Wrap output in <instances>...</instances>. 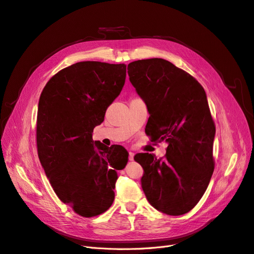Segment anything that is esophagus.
I'll return each mask as SVG.
<instances>
[{
	"label": "esophagus",
	"instance_id": "obj_1",
	"mask_svg": "<svg viewBox=\"0 0 254 254\" xmlns=\"http://www.w3.org/2000/svg\"><path fill=\"white\" fill-rule=\"evenodd\" d=\"M133 158H134V152L130 151L129 152V161H133Z\"/></svg>",
	"mask_w": 254,
	"mask_h": 254
}]
</instances>
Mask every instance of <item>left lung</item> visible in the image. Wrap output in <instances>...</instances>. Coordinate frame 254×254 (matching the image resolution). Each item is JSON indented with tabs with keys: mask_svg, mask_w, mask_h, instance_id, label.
<instances>
[{
	"mask_svg": "<svg viewBox=\"0 0 254 254\" xmlns=\"http://www.w3.org/2000/svg\"><path fill=\"white\" fill-rule=\"evenodd\" d=\"M128 75L150 114L145 133L168 143L165 158L138 153L144 170L141 185L158 210L181 216L204 194L214 170L216 126L201 84L171 62L153 58L128 65Z\"/></svg>",
	"mask_w": 254,
	"mask_h": 254,
	"instance_id": "8db88e82",
	"label": "left lung"
}]
</instances>
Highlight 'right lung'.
Returning a JSON list of instances; mask_svg holds the SVG:
<instances>
[{
    "label": "right lung",
    "instance_id": "add662e5",
    "mask_svg": "<svg viewBox=\"0 0 254 254\" xmlns=\"http://www.w3.org/2000/svg\"><path fill=\"white\" fill-rule=\"evenodd\" d=\"M125 79V64L78 62L55 74L38 102V158L57 196L84 218L110 208L117 171L128 162L123 146L92 140Z\"/></svg>",
    "mask_w": 254,
    "mask_h": 254
}]
</instances>
